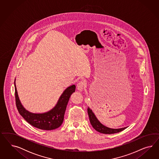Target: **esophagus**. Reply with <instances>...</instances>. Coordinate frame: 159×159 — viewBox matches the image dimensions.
<instances>
[{"label": "esophagus", "mask_w": 159, "mask_h": 159, "mask_svg": "<svg viewBox=\"0 0 159 159\" xmlns=\"http://www.w3.org/2000/svg\"><path fill=\"white\" fill-rule=\"evenodd\" d=\"M86 83L83 80H81L77 83V89L78 90H79L80 92H82L84 89V87L85 86Z\"/></svg>", "instance_id": "obj_1"}]
</instances>
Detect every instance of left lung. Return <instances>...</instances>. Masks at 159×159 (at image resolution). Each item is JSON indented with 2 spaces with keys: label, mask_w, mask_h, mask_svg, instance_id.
I'll return each mask as SVG.
<instances>
[{
  "label": "left lung",
  "mask_w": 159,
  "mask_h": 159,
  "mask_svg": "<svg viewBox=\"0 0 159 159\" xmlns=\"http://www.w3.org/2000/svg\"><path fill=\"white\" fill-rule=\"evenodd\" d=\"M87 112H88V115L89 116L90 124L92 125L93 128L97 132L101 133V134H116V133L120 132L122 130H124L127 128V127H125V128H120V129H111L110 128L106 127L104 125L101 124V123L97 119L96 116L94 114L92 110L89 107H88V108H87Z\"/></svg>",
  "instance_id": "left-lung-1"
}]
</instances>
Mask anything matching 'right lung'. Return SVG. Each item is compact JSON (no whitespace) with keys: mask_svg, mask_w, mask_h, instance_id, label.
I'll use <instances>...</instances> for the list:
<instances>
[{"mask_svg":"<svg viewBox=\"0 0 159 159\" xmlns=\"http://www.w3.org/2000/svg\"><path fill=\"white\" fill-rule=\"evenodd\" d=\"M16 104L20 114L30 125L42 130H53L62 125L69 98L75 92L76 86L68 87L60 97L57 105L51 111L43 114H33L27 111L20 101L15 84Z\"/></svg>","mask_w":159,"mask_h":159,"instance_id":"right-lung-1","label":"right lung"}]
</instances>
